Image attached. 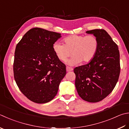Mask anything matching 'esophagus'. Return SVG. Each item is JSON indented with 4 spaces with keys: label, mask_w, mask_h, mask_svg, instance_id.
I'll use <instances>...</instances> for the list:
<instances>
[{
    "label": "esophagus",
    "mask_w": 129,
    "mask_h": 129,
    "mask_svg": "<svg viewBox=\"0 0 129 129\" xmlns=\"http://www.w3.org/2000/svg\"><path fill=\"white\" fill-rule=\"evenodd\" d=\"M66 70L67 72H69V71H71L73 70V69L72 67H70L69 66H67L66 67Z\"/></svg>",
    "instance_id": "esophagus-1"
}]
</instances>
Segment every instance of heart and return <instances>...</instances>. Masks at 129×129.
Returning <instances> with one entry per match:
<instances>
[{
    "label": "heart",
    "instance_id": "heart-1",
    "mask_svg": "<svg viewBox=\"0 0 129 129\" xmlns=\"http://www.w3.org/2000/svg\"><path fill=\"white\" fill-rule=\"evenodd\" d=\"M64 44L55 42L53 49L57 58L62 61H66L67 58L73 54L68 64H77L82 60L84 62L90 61L94 57L98 49V39L93 35L86 36L74 35L64 38Z\"/></svg>",
    "mask_w": 129,
    "mask_h": 129
}]
</instances>
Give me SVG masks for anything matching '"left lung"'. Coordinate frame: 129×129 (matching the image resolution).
<instances>
[{"label":"left lung","mask_w":129,"mask_h":129,"mask_svg":"<svg viewBox=\"0 0 129 129\" xmlns=\"http://www.w3.org/2000/svg\"><path fill=\"white\" fill-rule=\"evenodd\" d=\"M98 39V49L89 63L75 68V86L83 100L101 101L115 88L120 76V52L117 45L103 29L87 31Z\"/></svg>","instance_id":"1"}]
</instances>
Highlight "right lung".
<instances>
[{
    "label": "right lung",
    "instance_id": "obj_1",
    "mask_svg": "<svg viewBox=\"0 0 129 129\" xmlns=\"http://www.w3.org/2000/svg\"><path fill=\"white\" fill-rule=\"evenodd\" d=\"M60 37V34L35 27L28 30L16 45L14 80L24 95L34 102L52 101L66 74V65L53 49V44Z\"/></svg>",
    "mask_w": 129,
    "mask_h": 129
}]
</instances>
